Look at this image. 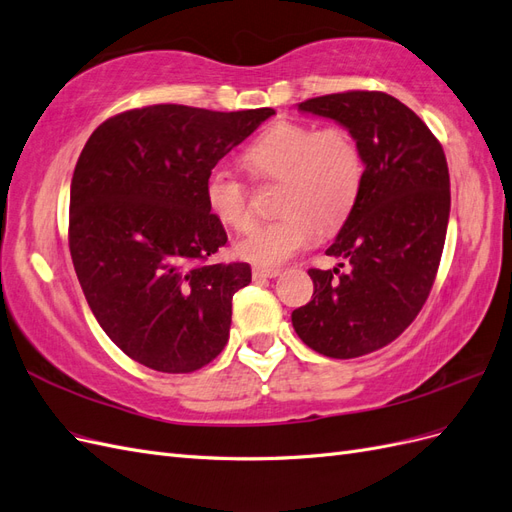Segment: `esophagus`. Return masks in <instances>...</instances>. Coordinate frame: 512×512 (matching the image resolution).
I'll use <instances>...</instances> for the list:
<instances>
[{
    "label": "esophagus",
    "instance_id": "34e87169",
    "mask_svg": "<svg viewBox=\"0 0 512 512\" xmlns=\"http://www.w3.org/2000/svg\"><path fill=\"white\" fill-rule=\"evenodd\" d=\"M282 271L280 269H271V267H254L252 275L254 280H267V277H277Z\"/></svg>",
    "mask_w": 512,
    "mask_h": 512
}]
</instances>
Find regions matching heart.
I'll return each instance as SVG.
<instances>
[{"label":"heart","instance_id":"b5f03b06","mask_svg":"<svg viewBox=\"0 0 512 512\" xmlns=\"http://www.w3.org/2000/svg\"><path fill=\"white\" fill-rule=\"evenodd\" d=\"M254 177L282 181V218L260 224L237 243V254L258 267H277L314 247L324 228L342 224L359 200L365 160L356 138L342 126L316 128L277 121L245 151ZM209 211L224 226H252L250 190L245 181L213 170L205 181Z\"/></svg>","mask_w":512,"mask_h":512}]
</instances>
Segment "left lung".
<instances>
[{
  "label": "left lung",
  "mask_w": 512,
  "mask_h": 512,
  "mask_svg": "<svg viewBox=\"0 0 512 512\" xmlns=\"http://www.w3.org/2000/svg\"><path fill=\"white\" fill-rule=\"evenodd\" d=\"M299 111L335 119L365 160L359 200L327 250L346 267L309 269L312 301L292 312L303 344L354 359L391 344L429 297L451 213L446 156L425 121L382 91L320 96Z\"/></svg>",
  "instance_id": "8db88e82"
}]
</instances>
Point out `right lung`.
I'll return each instance as SVG.
<instances>
[{
    "instance_id": "add662e5",
    "label": "right lung",
    "mask_w": 512,
    "mask_h": 512,
    "mask_svg": "<svg viewBox=\"0 0 512 512\" xmlns=\"http://www.w3.org/2000/svg\"><path fill=\"white\" fill-rule=\"evenodd\" d=\"M273 108L220 113L153 104L94 130L70 185L68 243L85 299L130 359L190 374L218 356L247 262L209 256L226 245L205 181Z\"/></svg>"
}]
</instances>
